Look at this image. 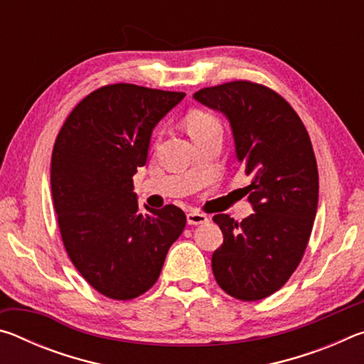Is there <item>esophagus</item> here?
I'll list each match as a JSON object with an SVG mask.
<instances>
[{
	"label": "esophagus",
	"mask_w": 364,
	"mask_h": 364,
	"mask_svg": "<svg viewBox=\"0 0 364 364\" xmlns=\"http://www.w3.org/2000/svg\"><path fill=\"white\" fill-rule=\"evenodd\" d=\"M188 218V225L191 226H197V225H202V223H207L208 218L205 217L204 213H199V212H189L186 215Z\"/></svg>",
	"instance_id": "obj_1"
}]
</instances>
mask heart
<instances>
[{
  "label": "heart",
  "mask_w": 364,
  "mask_h": 364,
  "mask_svg": "<svg viewBox=\"0 0 364 364\" xmlns=\"http://www.w3.org/2000/svg\"><path fill=\"white\" fill-rule=\"evenodd\" d=\"M186 127L193 139L204 136V134L210 132L220 130L218 120L215 119L210 112H207V110H202V109L189 110L186 115Z\"/></svg>",
  "instance_id": "obj_1"
}]
</instances>
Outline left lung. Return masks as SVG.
I'll return each mask as SVG.
<instances>
[{
  "instance_id": "left-lung-1",
  "label": "left lung",
  "mask_w": 364,
  "mask_h": 364,
  "mask_svg": "<svg viewBox=\"0 0 364 364\" xmlns=\"http://www.w3.org/2000/svg\"><path fill=\"white\" fill-rule=\"evenodd\" d=\"M231 125L237 162L252 181L254 213L241 223L218 213L223 244L212 269L231 297L262 300L286 284L304 257L318 208V167L297 112L267 86L236 80L194 93Z\"/></svg>"
}]
</instances>
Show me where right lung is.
<instances>
[{
	"label": "right lung",
	"mask_w": 364,
	"mask_h": 364,
	"mask_svg": "<svg viewBox=\"0 0 364 364\" xmlns=\"http://www.w3.org/2000/svg\"><path fill=\"white\" fill-rule=\"evenodd\" d=\"M184 93L107 85L77 104L56 138L51 191L64 247L97 292L132 300L156 284L186 226L176 205L139 210L133 175L152 130Z\"/></svg>",
	"instance_id": "right-lung-1"
}]
</instances>
